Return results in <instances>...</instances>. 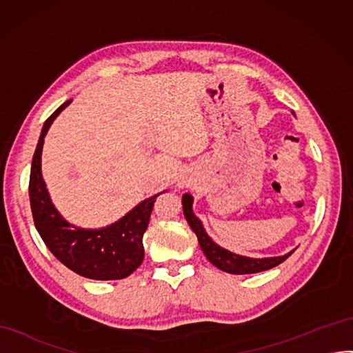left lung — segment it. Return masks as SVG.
Masks as SVG:
<instances>
[{"mask_svg":"<svg viewBox=\"0 0 353 353\" xmlns=\"http://www.w3.org/2000/svg\"><path fill=\"white\" fill-rule=\"evenodd\" d=\"M192 203H193V197L188 193H185L183 196V208H184V215L187 218V221H188L190 227L193 228V232L196 233L200 248H202V251L206 255V259L211 261L215 268L221 269L223 272L232 273V274H248V273L264 272V270L276 268V265H279L294 252V251H291L287 255L272 256V259H248V256L228 252V251L223 250L221 246L214 243L211 237L206 234L202 223H200L199 218L194 216V214H193Z\"/></svg>","mask_w":353,"mask_h":353,"instance_id":"left-lung-1","label":"left lung"}]
</instances>
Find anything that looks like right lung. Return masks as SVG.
I'll return each instance as SVG.
<instances>
[{"label":"right lung","mask_w":353,"mask_h":353,"mask_svg":"<svg viewBox=\"0 0 353 353\" xmlns=\"http://www.w3.org/2000/svg\"><path fill=\"white\" fill-rule=\"evenodd\" d=\"M71 101L63 102L44 121L32 157L30 202L34 224L50 252L72 272L97 281L128 278L144 260L142 236L147 230L159 194L141 202L120 221L101 230H83L63 220L52 205L41 178V150L53 120Z\"/></svg>","instance_id":"obj_1"}]
</instances>
